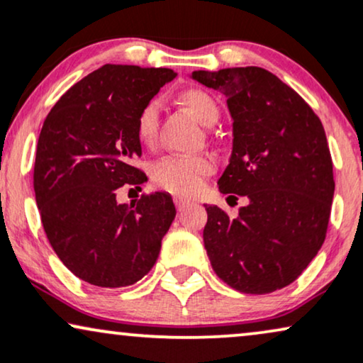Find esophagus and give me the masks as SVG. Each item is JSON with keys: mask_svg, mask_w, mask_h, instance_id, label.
<instances>
[{"mask_svg": "<svg viewBox=\"0 0 363 363\" xmlns=\"http://www.w3.org/2000/svg\"><path fill=\"white\" fill-rule=\"evenodd\" d=\"M173 201H175V206H177L178 211L185 210L188 205L193 203L190 199H185V196H175V199H173Z\"/></svg>", "mask_w": 363, "mask_h": 363, "instance_id": "esophagus-1", "label": "esophagus"}]
</instances>
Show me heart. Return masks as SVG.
<instances>
[{"mask_svg":"<svg viewBox=\"0 0 363 363\" xmlns=\"http://www.w3.org/2000/svg\"><path fill=\"white\" fill-rule=\"evenodd\" d=\"M180 100L191 115L203 125H213L218 120L216 101L203 89L190 88L180 95ZM160 105L148 101L136 118V135L143 143H153L157 138ZM213 172V162L206 157H164L153 163L152 178L160 188L173 193H195L206 175Z\"/></svg>","mask_w":363,"mask_h":363,"instance_id":"heart-1","label":"heart"}]
</instances>
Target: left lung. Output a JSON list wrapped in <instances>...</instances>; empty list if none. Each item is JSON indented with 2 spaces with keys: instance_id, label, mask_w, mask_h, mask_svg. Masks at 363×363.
<instances>
[{
  "instance_id": "8db88e82",
  "label": "left lung",
  "mask_w": 363,
  "mask_h": 363,
  "mask_svg": "<svg viewBox=\"0 0 363 363\" xmlns=\"http://www.w3.org/2000/svg\"><path fill=\"white\" fill-rule=\"evenodd\" d=\"M190 77L227 98L233 147L218 188L248 199L232 220L205 205L210 263L242 294H272L298 279L325 240L335 191L325 130L295 89L263 68Z\"/></svg>"
}]
</instances>
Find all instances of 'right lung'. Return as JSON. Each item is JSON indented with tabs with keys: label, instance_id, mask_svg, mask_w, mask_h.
I'll return each instance as SVG.
<instances>
[{
	"label": "right lung",
	"instance_id": "1",
	"mask_svg": "<svg viewBox=\"0 0 363 363\" xmlns=\"http://www.w3.org/2000/svg\"><path fill=\"white\" fill-rule=\"evenodd\" d=\"M170 68L103 65L79 79L46 116L36 145V205L45 233L65 267L96 286L133 285L152 270L175 218L172 196L143 195L130 206L120 186L140 185L145 173L136 118Z\"/></svg>",
	"mask_w": 363,
	"mask_h": 363
}]
</instances>
